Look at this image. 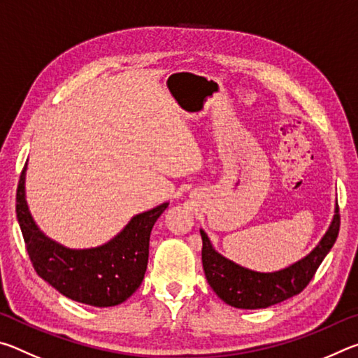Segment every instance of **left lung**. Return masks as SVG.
Wrapping results in <instances>:
<instances>
[{
  "label": "left lung",
  "mask_w": 358,
  "mask_h": 358,
  "mask_svg": "<svg viewBox=\"0 0 358 358\" xmlns=\"http://www.w3.org/2000/svg\"><path fill=\"white\" fill-rule=\"evenodd\" d=\"M339 224L341 217L336 203L335 216L320 243L305 259L275 273H257L230 262L213 250L207 234L201 230L202 264L210 287L227 305L241 310H259L287 300L300 294L316 275L319 265L335 245Z\"/></svg>",
  "instance_id": "left-lung-1"
}]
</instances>
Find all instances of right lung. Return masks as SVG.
<instances>
[{
	"mask_svg": "<svg viewBox=\"0 0 358 358\" xmlns=\"http://www.w3.org/2000/svg\"><path fill=\"white\" fill-rule=\"evenodd\" d=\"M25 171L27 164L17 186L15 211L36 273L59 294L85 305L107 308L128 300L143 281L151 229L169 203L134 216L106 245L68 250L47 238L34 224L25 201Z\"/></svg>",
	"mask_w": 358,
	"mask_h": 358,
	"instance_id": "right-lung-1",
	"label": "right lung"
}]
</instances>
